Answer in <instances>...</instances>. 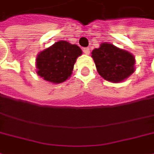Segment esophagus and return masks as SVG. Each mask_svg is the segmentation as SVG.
I'll list each match as a JSON object with an SVG mask.
<instances>
[{"label": "esophagus", "mask_w": 154, "mask_h": 154, "mask_svg": "<svg viewBox=\"0 0 154 154\" xmlns=\"http://www.w3.org/2000/svg\"><path fill=\"white\" fill-rule=\"evenodd\" d=\"M83 52H84V54H89V48L88 47H85V48H83Z\"/></svg>", "instance_id": "1"}]
</instances>
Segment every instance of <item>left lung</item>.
Returning a JSON list of instances; mask_svg holds the SVG:
<instances>
[{
  "label": "left lung",
  "instance_id": "obj_1",
  "mask_svg": "<svg viewBox=\"0 0 154 154\" xmlns=\"http://www.w3.org/2000/svg\"><path fill=\"white\" fill-rule=\"evenodd\" d=\"M92 57L98 74L108 81L120 82L134 72V57L111 44H101L92 51Z\"/></svg>",
  "mask_w": 154,
  "mask_h": 154
}]
</instances>
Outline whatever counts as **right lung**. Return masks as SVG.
<instances>
[{
	"label": "right lung",
	"instance_id": "obj_1",
	"mask_svg": "<svg viewBox=\"0 0 154 154\" xmlns=\"http://www.w3.org/2000/svg\"><path fill=\"white\" fill-rule=\"evenodd\" d=\"M81 54V49L76 45L66 41L57 42L37 56V74L46 81L62 83L72 74L76 58Z\"/></svg>",
	"mask_w": 154,
	"mask_h": 154
}]
</instances>
